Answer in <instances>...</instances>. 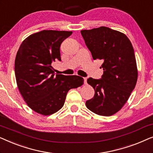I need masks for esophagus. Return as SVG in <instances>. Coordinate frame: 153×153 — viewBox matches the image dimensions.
<instances>
[{
  "label": "esophagus",
  "instance_id": "1",
  "mask_svg": "<svg viewBox=\"0 0 153 153\" xmlns=\"http://www.w3.org/2000/svg\"><path fill=\"white\" fill-rule=\"evenodd\" d=\"M83 79H84V84H86V83H87V79L85 77V78H83Z\"/></svg>",
  "mask_w": 153,
  "mask_h": 153
}]
</instances>
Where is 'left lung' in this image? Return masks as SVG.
I'll list each match as a JSON object with an SVG mask.
<instances>
[{
	"label": "left lung",
	"mask_w": 153,
	"mask_h": 153,
	"mask_svg": "<svg viewBox=\"0 0 153 153\" xmlns=\"http://www.w3.org/2000/svg\"><path fill=\"white\" fill-rule=\"evenodd\" d=\"M94 60H103L102 78L90 77L87 82L95 90L87 108L100 116H111L121 109L134 89L138 72L134 52L126 35L102 26L81 31Z\"/></svg>",
	"instance_id": "1"
}]
</instances>
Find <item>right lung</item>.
Masks as SVG:
<instances>
[{
  "mask_svg": "<svg viewBox=\"0 0 153 153\" xmlns=\"http://www.w3.org/2000/svg\"><path fill=\"white\" fill-rule=\"evenodd\" d=\"M72 31L42 30L28 36L16 53L14 72L24 101L31 109L45 116L64 105L68 92L83 83L82 77L55 75L51 63L61 60V43Z\"/></svg>",
  "mask_w": 153,
  "mask_h": 153,
  "instance_id": "obj_1",
  "label": "right lung"
}]
</instances>
